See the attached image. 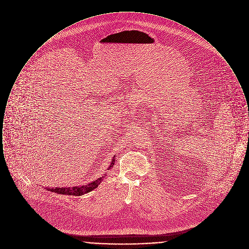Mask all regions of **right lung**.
I'll return each instance as SVG.
<instances>
[{
    "instance_id": "add662e5",
    "label": "right lung",
    "mask_w": 249,
    "mask_h": 249,
    "mask_svg": "<svg viewBox=\"0 0 249 249\" xmlns=\"http://www.w3.org/2000/svg\"><path fill=\"white\" fill-rule=\"evenodd\" d=\"M115 161H112V163L109 166V168L113 167ZM106 176V175H105ZM104 178H98L97 180H95L93 182L86 185V186H81V187H73V188H56V189H51L49 188L48 190L53 191L55 193H59V194H63V195H74V196H80L83 195L85 193H88L91 190L96 189L102 182Z\"/></svg>"
}]
</instances>
